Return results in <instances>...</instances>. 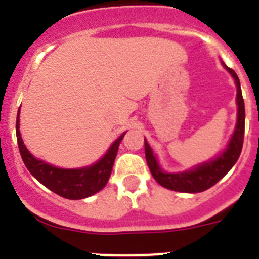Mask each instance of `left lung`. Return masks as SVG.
<instances>
[{
  "label": "left lung",
  "mask_w": 259,
  "mask_h": 259,
  "mask_svg": "<svg viewBox=\"0 0 259 259\" xmlns=\"http://www.w3.org/2000/svg\"><path fill=\"white\" fill-rule=\"evenodd\" d=\"M222 62V60H221ZM225 70L233 76L235 86H237V123L227 145L221 153L215 157L209 158L207 161L200 162L197 165L188 168L181 172H166L161 168L158 162L157 156L154 154L153 149L145 141V157L148 166H149L152 176L158 184L164 188L185 193L203 192L205 189L215 185L222 177H225L231 168L235 165L238 158L241 156L242 146H243V136H245V102L242 97L241 82L235 71L229 68L222 62Z\"/></svg>",
  "instance_id": "obj_1"
}]
</instances>
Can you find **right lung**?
I'll use <instances>...</instances> for the list:
<instances>
[{
    "mask_svg": "<svg viewBox=\"0 0 259 259\" xmlns=\"http://www.w3.org/2000/svg\"><path fill=\"white\" fill-rule=\"evenodd\" d=\"M126 134L122 133L115 141L110 145L103 156L91 165L80 168H59L50 162H46L36 158L24 145V141L20 133V109L16 121V136L22 161L30 172V175L40 181L42 185L58 193L59 196L66 197L70 200H79L93 196L101 189L105 188L113 170L114 161L117 157L118 148L122 138Z\"/></svg>",
    "mask_w": 259,
    "mask_h": 259,
    "instance_id": "right-lung-1",
    "label": "right lung"
}]
</instances>
